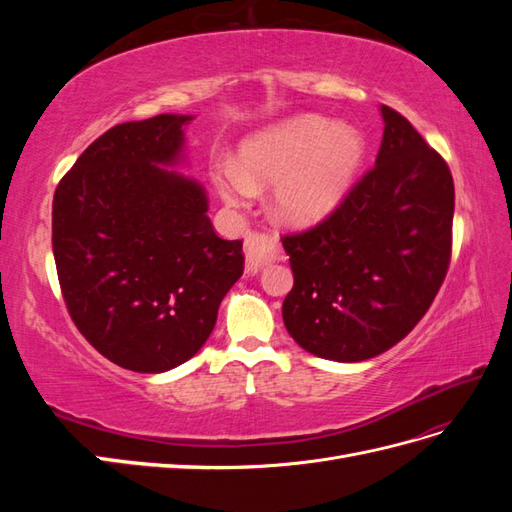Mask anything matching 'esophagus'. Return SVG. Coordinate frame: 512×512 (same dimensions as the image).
I'll return each instance as SVG.
<instances>
[{"mask_svg": "<svg viewBox=\"0 0 512 512\" xmlns=\"http://www.w3.org/2000/svg\"><path fill=\"white\" fill-rule=\"evenodd\" d=\"M280 254V245H277L275 237L262 235V232H252L245 239V265L247 271L258 273L262 267L271 265V262Z\"/></svg>", "mask_w": 512, "mask_h": 512, "instance_id": "1", "label": "esophagus"}]
</instances>
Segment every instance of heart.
<instances>
[{
  "label": "heart",
  "mask_w": 512,
  "mask_h": 512,
  "mask_svg": "<svg viewBox=\"0 0 512 512\" xmlns=\"http://www.w3.org/2000/svg\"><path fill=\"white\" fill-rule=\"evenodd\" d=\"M365 158V141L352 126L303 115L247 141L241 168L226 166L218 190L228 205L243 207L254 192L275 185L271 213L292 226L327 218L342 203Z\"/></svg>",
  "instance_id": "1"
}]
</instances>
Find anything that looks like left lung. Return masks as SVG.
I'll list each match as a JSON object with an SVG mask.
<instances>
[{
    "instance_id": "8db88e82",
    "label": "left lung",
    "mask_w": 512,
    "mask_h": 512,
    "mask_svg": "<svg viewBox=\"0 0 512 512\" xmlns=\"http://www.w3.org/2000/svg\"><path fill=\"white\" fill-rule=\"evenodd\" d=\"M380 111L374 168L320 224L282 237L294 273L284 324L320 359L356 363L393 348L427 314L451 265V170L404 115Z\"/></svg>"
}]
</instances>
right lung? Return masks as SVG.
<instances>
[{
    "label": "right lung",
    "mask_w": 512,
    "mask_h": 512,
    "mask_svg": "<svg viewBox=\"0 0 512 512\" xmlns=\"http://www.w3.org/2000/svg\"><path fill=\"white\" fill-rule=\"evenodd\" d=\"M188 115L96 138L53 196V256L76 329L108 361L160 374L200 350L243 275V241L215 235L203 185L177 164Z\"/></svg>",
    "instance_id": "obj_1"
}]
</instances>
